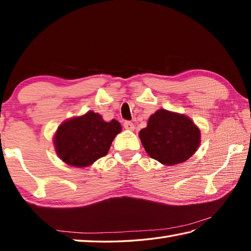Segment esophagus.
Segmentation results:
<instances>
[{
	"label": "esophagus",
	"mask_w": 251,
	"mask_h": 251,
	"mask_svg": "<svg viewBox=\"0 0 251 251\" xmlns=\"http://www.w3.org/2000/svg\"><path fill=\"white\" fill-rule=\"evenodd\" d=\"M124 128L128 129V130H134L135 126H134V124H133V123H131V122L126 121V122H124Z\"/></svg>",
	"instance_id": "34e87169"
}]
</instances>
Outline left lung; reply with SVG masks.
Here are the masks:
<instances>
[{
	"mask_svg": "<svg viewBox=\"0 0 251 251\" xmlns=\"http://www.w3.org/2000/svg\"><path fill=\"white\" fill-rule=\"evenodd\" d=\"M139 138L151 158L172 166L195 154L201 131L187 116L159 109L150 117L146 128L139 131Z\"/></svg>",
	"mask_w": 251,
	"mask_h": 251,
	"instance_id": "1",
	"label": "left lung"
}]
</instances>
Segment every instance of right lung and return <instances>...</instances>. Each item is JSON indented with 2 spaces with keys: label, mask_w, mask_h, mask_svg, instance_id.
<instances>
[{
  "label": "right lung",
  "mask_w": 251,
  "mask_h": 251,
  "mask_svg": "<svg viewBox=\"0 0 251 251\" xmlns=\"http://www.w3.org/2000/svg\"><path fill=\"white\" fill-rule=\"evenodd\" d=\"M122 126L115 120L105 122L100 114L88 112L58 127L55 150L59 158L75 167H86L107 155Z\"/></svg>",
  "instance_id": "right-lung-1"
}]
</instances>
